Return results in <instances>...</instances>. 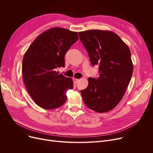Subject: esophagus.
<instances>
[{
    "label": "esophagus",
    "mask_w": 153,
    "mask_h": 153,
    "mask_svg": "<svg viewBox=\"0 0 153 153\" xmlns=\"http://www.w3.org/2000/svg\"><path fill=\"white\" fill-rule=\"evenodd\" d=\"M72 80H73V82H74V84H77L79 82V79H78L73 78V79H72Z\"/></svg>",
    "instance_id": "esophagus-1"
}]
</instances>
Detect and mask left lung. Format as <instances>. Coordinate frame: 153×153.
Returning a JSON list of instances; mask_svg holds the SVG:
<instances>
[{"label": "left lung", "mask_w": 153, "mask_h": 153, "mask_svg": "<svg viewBox=\"0 0 153 153\" xmlns=\"http://www.w3.org/2000/svg\"><path fill=\"white\" fill-rule=\"evenodd\" d=\"M79 35L92 65H99V77L88 78L82 97L88 108L107 112L121 101L130 83L133 71L130 50L113 31L90 30Z\"/></svg>", "instance_id": "1"}]
</instances>
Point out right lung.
Wrapping results in <instances>:
<instances>
[{"mask_svg": "<svg viewBox=\"0 0 153 153\" xmlns=\"http://www.w3.org/2000/svg\"><path fill=\"white\" fill-rule=\"evenodd\" d=\"M78 38L76 31L51 28L40 34L24 54L23 82L31 97L40 107L54 109L66 101V91L73 88V82L56 69L64 67V56Z\"/></svg>", "mask_w": 153, "mask_h": 153, "instance_id": "add662e5", "label": "right lung"}]
</instances>
